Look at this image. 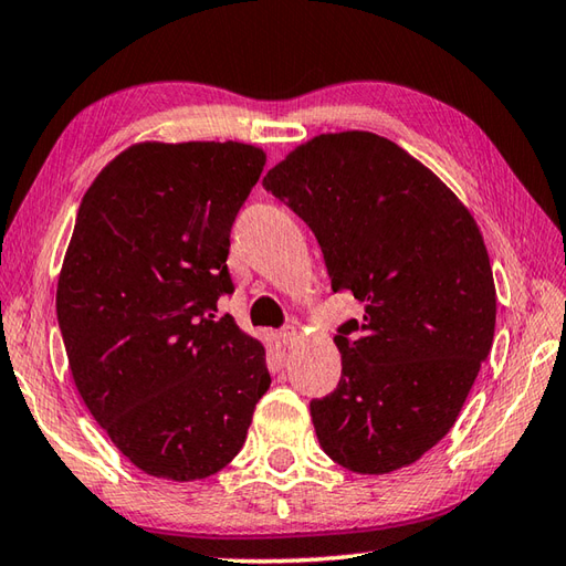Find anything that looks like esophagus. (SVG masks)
Instances as JSON below:
<instances>
[{
    "label": "esophagus",
    "instance_id": "esophagus-1",
    "mask_svg": "<svg viewBox=\"0 0 566 566\" xmlns=\"http://www.w3.org/2000/svg\"><path fill=\"white\" fill-rule=\"evenodd\" d=\"M281 342H283V347H293V344L297 342V329L295 327L281 329Z\"/></svg>",
    "mask_w": 566,
    "mask_h": 566
}]
</instances>
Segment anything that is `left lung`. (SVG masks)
<instances>
[{
	"mask_svg": "<svg viewBox=\"0 0 566 566\" xmlns=\"http://www.w3.org/2000/svg\"><path fill=\"white\" fill-rule=\"evenodd\" d=\"M266 188L313 229L332 291L364 303L334 344L342 378L310 402L325 454L356 474L415 464L452 430L486 359L495 285L467 205L418 158L371 132L319 134Z\"/></svg>",
	"mask_w": 566,
	"mask_h": 566,
	"instance_id": "8db88e82",
	"label": "left lung"
}]
</instances>
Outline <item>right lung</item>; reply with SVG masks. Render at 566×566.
Segmentation results:
<instances>
[{"label": "right lung", "mask_w": 566, "mask_h": 566, "mask_svg": "<svg viewBox=\"0 0 566 566\" xmlns=\"http://www.w3.org/2000/svg\"><path fill=\"white\" fill-rule=\"evenodd\" d=\"M266 151L239 142H142L80 202L55 310L77 394L146 474H217L271 386L266 349L224 315L229 232Z\"/></svg>", "instance_id": "right-lung-1"}]
</instances>
